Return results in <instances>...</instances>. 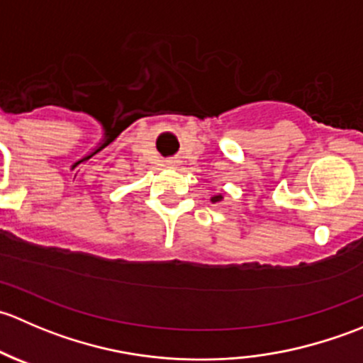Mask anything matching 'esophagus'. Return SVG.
<instances>
[{"label":"esophagus","mask_w":363,"mask_h":363,"mask_svg":"<svg viewBox=\"0 0 363 363\" xmlns=\"http://www.w3.org/2000/svg\"><path fill=\"white\" fill-rule=\"evenodd\" d=\"M177 163H179V161H177V160H168V161H167V164H168V167H170V168L177 167Z\"/></svg>","instance_id":"1"}]
</instances>
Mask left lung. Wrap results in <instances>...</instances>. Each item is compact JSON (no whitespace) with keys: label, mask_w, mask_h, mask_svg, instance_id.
<instances>
[{"label":"left lung","mask_w":363,"mask_h":363,"mask_svg":"<svg viewBox=\"0 0 363 363\" xmlns=\"http://www.w3.org/2000/svg\"><path fill=\"white\" fill-rule=\"evenodd\" d=\"M211 202H212V203L223 202V195H221V193H218V195H214V196H212V199H211Z\"/></svg>","instance_id":"1"}]
</instances>
